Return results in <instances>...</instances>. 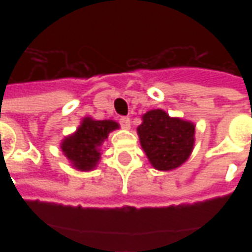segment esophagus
Here are the masks:
<instances>
[{
    "label": "esophagus",
    "instance_id": "34e87169",
    "mask_svg": "<svg viewBox=\"0 0 252 252\" xmlns=\"http://www.w3.org/2000/svg\"><path fill=\"white\" fill-rule=\"evenodd\" d=\"M121 122V126L123 129H130V118H127V116H123L119 119Z\"/></svg>",
    "mask_w": 252,
    "mask_h": 252
}]
</instances>
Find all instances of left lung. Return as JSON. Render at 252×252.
<instances>
[{
	"instance_id": "left-lung-1",
	"label": "left lung",
	"mask_w": 252,
	"mask_h": 252,
	"mask_svg": "<svg viewBox=\"0 0 252 252\" xmlns=\"http://www.w3.org/2000/svg\"><path fill=\"white\" fill-rule=\"evenodd\" d=\"M137 134L150 164L158 171L181 167L195 146V123L172 118L162 109L146 112Z\"/></svg>"
}]
</instances>
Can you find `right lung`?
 I'll return each mask as SVG.
<instances>
[{"mask_svg": "<svg viewBox=\"0 0 252 252\" xmlns=\"http://www.w3.org/2000/svg\"><path fill=\"white\" fill-rule=\"evenodd\" d=\"M116 129H119L118 122L111 119L96 121L91 116H85L77 130L62 140L60 149L73 168L92 171L99 164L103 141Z\"/></svg>", "mask_w": 252, "mask_h": 252, "instance_id": "1", "label": "right lung"}]
</instances>
